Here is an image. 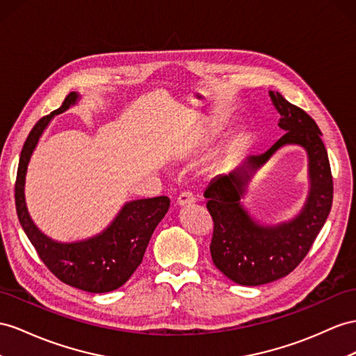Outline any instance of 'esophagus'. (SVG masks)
I'll list each match as a JSON object with an SVG mask.
<instances>
[{
    "mask_svg": "<svg viewBox=\"0 0 356 356\" xmlns=\"http://www.w3.org/2000/svg\"><path fill=\"white\" fill-rule=\"evenodd\" d=\"M194 202H195V198H194L193 194H191V193H181V194L179 195V198H177L176 204H177L179 207H185V206L193 204Z\"/></svg>",
    "mask_w": 356,
    "mask_h": 356,
    "instance_id": "obj_1",
    "label": "esophagus"
}]
</instances>
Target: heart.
I'll return each instance as SVG.
<instances>
[{
    "label": "heart",
    "mask_w": 356,
    "mask_h": 356,
    "mask_svg": "<svg viewBox=\"0 0 356 356\" xmlns=\"http://www.w3.org/2000/svg\"><path fill=\"white\" fill-rule=\"evenodd\" d=\"M211 138H212V136L209 135V134H203V135L195 136V138H193V140H191V141L185 145V147H184V153H185V154H189V153L197 152L198 149H202L204 144H207L209 141H211Z\"/></svg>",
    "instance_id": "b5f03b06"
}]
</instances>
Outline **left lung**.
Instances as JSON below:
<instances>
[{
  "label": "left lung",
  "mask_w": 356,
  "mask_h": 356,
  "mask_svg": "<svg viewBox=\"0 0 356 356\" xmlns=\"http://www.w3.org/2000/svg\"><path fill=\"white\" fill-rule=\"evenodd\" d=\"M284 135L259 156H248L225 175L216 176L204 197L215 229L213 265L241 286H261L289 275L312 248L332 206L330 159L316 122L278 91H269ZM299 145L309 159V193L301 211L287 222L261 223L243 204L253 176L280 148Z\"/></svg>",
  "instance_id": "left-lung-1"
}]
</instances>
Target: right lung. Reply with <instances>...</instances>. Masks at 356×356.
<instances>
[{
  "mask_svg": "<svg viewBox=\"0 0 356 356\" xmlns=\"http://www.w3.org/2000/svg\"><path fill=\"white\" fill-rule=\"evenodd\" d=\"M79 99L81 95L72 91L58 109L40 118L30 132L17 167L16 212L26 238L54 275L66 284L90 293H106L122 287L141 265L154 229L168 212L170 198L154 197L127 202L102 232L75 242L52 239L35 225L25 200L30 159L52 118L75 106Z\"/></svg>",
  "mask_w": 356,
  "mask_h": 356,
  "instance_id": "add662e5",
  "label": "right lung"
}]
</instances>
